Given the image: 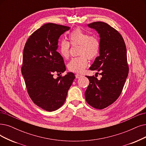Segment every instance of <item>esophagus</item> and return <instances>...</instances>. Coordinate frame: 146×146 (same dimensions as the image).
<instances>
[{
	"label": "esophagus",
	"mask_w": 146,
	"mask_h": 146,
	"mask_svg": "<svg viewBox=\"0 0 146 146\" xmlns=\"http://www.w3.org/2000/svg\"><path fill=\"white\" fill-rule=\"evenodd\" d=\"M82 77V75H80V74H76L75 75V77H76V78H79L80 77Z\"/></svg>",
	"instance_id": "1"
}]
</instances>
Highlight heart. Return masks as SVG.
I'll use <instances>...</instances> for the list:
<instances>
[{
    "label": "heart",
    "instance_id": "heart-1",
    "mask_svg": "<svg viewBox=\"0 0 146 146\" xmlns=\"http://www.w3.org/2000/svg\"><path fill=\"white\" fill-rule=\"evenodd\" d=\"M69 43L72 45H80L78 54L80 56L74 57L68 64L70 71L81 73L88 65V59H94L98 56L100 50V41L93 35H90L82 29H75L69 36ZM65 40H62L58 45V51L64 59L69 56L70 44Z\"/></svg>",
    "mask_w": 146,
    "mask_h": 146
}]
</instances>
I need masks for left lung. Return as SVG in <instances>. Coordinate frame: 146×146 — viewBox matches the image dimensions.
Returning <instances> with one entry per match:
<instances>
[{"instance_id": "1", "label": "left lung", "mask_w": 146, "mask_h": 146, "mask_svg": "<svg viewBox=\"0 0 146 146\" xmlns=\"http://www.w3.org/2000/svg\"><path fill=\"white\" fill-rule=\"evenodd\" d=\"M100 35V50L90 67L100 72L101 80L87 76L89 85L85 92L87 102L96 109H104L114 102L120 95L129 72L125 43L123 37L107 23L97 21L88 25ZM98 73V72H97Z\"/></svg>"}]
</instances>
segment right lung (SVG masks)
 I'll list each match as a JSON object with an SVG mask.
<instances>
[{"instance_id":"1","label":"right lung","mask_w":146,"mask_h":146,"mask_svg":"<svg viewBox=\"0 0 146 146\" xmlns=\"http://www.w3.org/2000/svg\"><path fill=\"white\" fill-rule=\"evenodd\" d=\"M69 27L46 23L34 32L23 50L21 73L28 94L37 106L53 111L63 106L75 78L72 72L53 77L65 71L63 57L57 51L59 38Z\"/></svg>"}]
</instances>
